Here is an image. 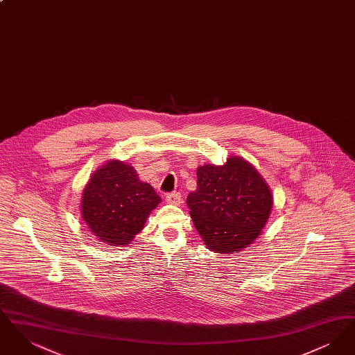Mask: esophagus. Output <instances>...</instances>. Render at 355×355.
Masks as SVG:
<instances>
[{"label":"esophagus","instance_id":"34e87169","mask_svg":"<svg viewBox=\"0 0 355 355\" xmlns=\"http://www.w3.org/2000/svg\"><path fill=\"white\" fill-rule=\"evenodd\" d=\"M165 198H166V202L171 203V205H181V202H182V197L177 191H173V193L166 194Z\"/></svg>","mask_w":355,"mask_h":355}]
</instances>
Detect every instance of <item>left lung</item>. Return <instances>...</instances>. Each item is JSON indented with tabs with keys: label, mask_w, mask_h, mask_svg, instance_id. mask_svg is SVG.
I'll return each instance as SVG.
<instances>
[{
	"label": "left lung",
	"mask_w": 355,
	"mask_h": 355,
	"mask_svg": "<svg viewBox=\"0 0 355 355\" xmlns=\"http://www.w3.org/2000/svg\"><path fill=\"white\" fill-rule=\"evenodd\" d=\"M186 203L206 248L232 254L261 234L270 217L272 196L253 165L234 155L220 166H200L197 190L189 193Z\"/></svg>",
	"instance_id": "left-lung-1"
}]
</instances>
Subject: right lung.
Wrapping results in <instances>:
<instances>
[{"instance_id": "1", "label": "right lung", "mask_w": 355, "mask_h": 355, "mask_svg": "<svg viewBox=\"0 0 355 355\" xmlns=\"http://www.w3.org/2000/svg\"><path fill=\"white\" fill-rule=\"evenodd\" d=\"M161 197L119 159L96 170L85 186L81 216L89 230L109 246H126L144 229Z\"/></svg>"}]
</instances>
